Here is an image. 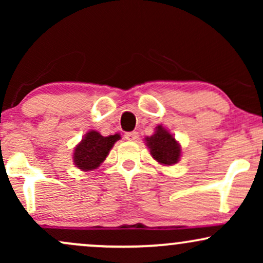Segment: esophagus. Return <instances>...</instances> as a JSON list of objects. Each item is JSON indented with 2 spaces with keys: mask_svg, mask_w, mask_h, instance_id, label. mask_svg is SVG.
Returning <instances> with one entry per match:
<instances>
[{
  "mask_svg": "<svg viewBox=\"0 0 263 263\" xmlns=\"http://www.w3.org/2000/svg\"><path fill=\"white\" fill-rule=\"evenodd\" d=\"M125 138L127 141H137L138 140V132L132 131V132H126L125 134Z\"/></svg>",
  "mask_w": 263,
  "mask_h": 263,
  "instance_id": "1",
  "label": "esophagus"
}]
</instances>
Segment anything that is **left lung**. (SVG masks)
<instances>
[{"mask_svg":"<svg viewBox=\"0 0 263 263\" xmlns=\"http://www.w3.org/2000/svg\"><path fill=\"white\" fill-rule=\"evenodd\" d=\"M151 155L164 165L176 164L180 158V146L176 138L162 126L156 128L155 135L146 138Z\"/></svg>","mask_w":263,"mask_h":263,"instance_id":"left-lung-1","label":"left lung"}]
</instances>
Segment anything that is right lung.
<instances>
[{"label": "right lung", "mask_w": 263, "mask_h": 263, "mask_svg": "<svg viewBox=\"0 0 263 263\" xmlns=\"http://www.w3.org/2000/svg\"><path fill=\"white\" fill-rule=\"evenodd\" d=\"M117 140H120L117 134L104 137L99 132L89 131L75 147L73 157L75 165L81 171L96 170L105 161Z\"/></svg>", "instance_id": "right-lung-1"}]
</instances>
